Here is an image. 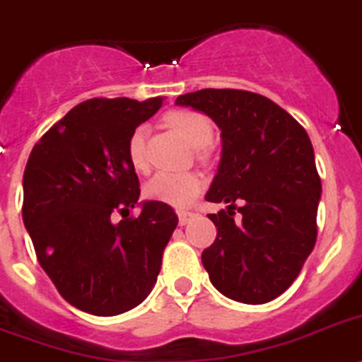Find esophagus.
<instances>
[{
	"label": "esophagus",
	"mask_w": 362,
	"mask_h": 362,
	"mask_svg": "<svg viewBox=\"0 0 362 362\" xmlns=\"http://www.w3.org/2000/svg\"><path fill=\"white\" fill-rule=\"evenodd\" d=\"M191 217H193V214H191V211H178V223H180V226H184V224L189 223Z\"/></svg>",
	"instance_id": "34e87169"
}]
</instances>
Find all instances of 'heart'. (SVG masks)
<instances>
[{
  "label": "heart",
  "mask_w": 362,
  "mask_h": 362,
  "mask_svg": "<svg viewBox=\"0 0 362 362\" xmlns=\"http://www.w3.org/2000/svg\"><path fill=\"white\" fill-rule=\"evenodd\" d=\"M165 121L186 139L191 147L202 148L209 145L214 138V127L202 114L191 110H175L165 115ZM145 138L147 129L144 124L136 127L127 141V158L130 165L144 171L147 169V154H145ZM202 189V178L195 173H156L145 184V197L154 202L173 206V208H187L199 197Z\"/></svg>",
  "instance_id": "heart-1"
}]
</instances>
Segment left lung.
I'll return each mask as SVG.
<instances>
[{"mask_svg": "<svg viewBox=\"0 0 362 362\" xmlns=\"http://www.w3.org/2000/svg\"><path fill=\"white\" fill-rule=\"evenodd\" d=\"M176 105L202 112L221 130V162L206 200L228 206L208 215L217 228L202 252L209 281L241 303L278 298L317 241L322 184L308 132L274 101L245 90L208 88L176 97Z\"/></svg>", "mask_w": 362, "mask_h": 362, "instance_id": "1", "label": "left lung"}]
</instances>
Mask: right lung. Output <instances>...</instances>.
<instances>
[{"mask_svg": "<svg viewBox=\"0 0 362 362\" xmlns=\"http://www.w3.org/2000/svg\"><path fill=\"white\" fill-rule=\"evenodd\" d=\"M162 97L90 99L64 115L33 147L23 173V224L36 257L62 298L95 317H114L147 298L178 217L139 199L127 158L130 132L153 117ZM139 204L138 218H129ZM124 215L111 223V214Z\"/></svg>", "mask_w": 362, "mask_h": 362, "instance_id": "add662e5", "label": "right lung"}]
</instances>
